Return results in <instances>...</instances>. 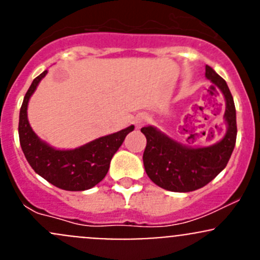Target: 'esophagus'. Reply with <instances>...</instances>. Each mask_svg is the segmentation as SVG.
I'll use <instances>...</instances> for the list:
<instances>
[{"label":"esophagus","instance_id":"34e87169","mask_svg":"<svg viewBox=\"0 0 260 260\" xmlns=\"http://www.w3.org/2000/svg\"><path fill=\"white\" fill-rule=\"evenodd\" d=\"M148 115H147L146 113H140V114H137L136 115V118H135V124H136V127L137 128H140V127H142V125H145L147 122H148Z\"/></svg>","mask_w":260,"mask_h":260}]
</instances>
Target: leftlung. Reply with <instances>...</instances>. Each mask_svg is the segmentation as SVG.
Here are the masks:
<instances>
[{
  "label": "left lung",
  "mask_w": 260,
  "mask_h": 260,
  "mask_svg": "<svg viewBox=\"0 0 260 260\" xmlns=\"http://www.w3.org/2000/svg\"><path fill=\"white\" fill-rule=\"evenodd\" d=\"M205 77L220 89L225 99L224 120L226 132L219 142L205 147H192L172 140L147 125L141 129L146 136L143 152L146 174L152 182L174 192H190L204 187L226 167L237 141V112L226 81L206 65Z\"/></svg>",
  "instance_id": "left-lung-1"
}]
</instances>
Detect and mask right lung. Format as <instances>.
<instances>
[{"label": "right lung", "mask_w": 260, "mask_h": 260, "mask_svg": "<svg viewBox=\"0 0 260 260\" xmlns=\"http://www.w3.org/2000/svg\"><path fill=\"white\" fill-rule=\"evenodd\" d=\"M48 70L35 78L28 88L18 120V137L26 159L34 171L56 187L67 191H84L94 187L106 177L112 157L135 125L103 136L74 149H57L38 137L27 118L31 95Z\"/></svg>", "instance_id": "add662e5"}]
</instances>
